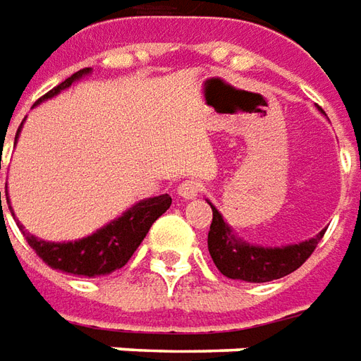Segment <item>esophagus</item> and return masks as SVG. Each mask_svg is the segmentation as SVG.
I'll use <instances>...</instances> for the list:
<instances>
[{
  "mask_svg": "<svg viewBox=\"0 0 361 361\" xmlns=\"http://www.w3.org/2000/svg\"><path fill=\"white\" fill-rule=\"evenodd\" d=\"M176 192L178 196H183V198H196V196L202 192V185L198 183V180H185V183H180L178 188H176Z\"/></svg>",
  "mask_w": 361,
  "mask_h": 361,
  "instance_id": "esophagus-1",
  "label": "esophagus"
}]
</instances>
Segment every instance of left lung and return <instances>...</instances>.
Returning <instances> with one entry per match:
<instances>
[{"instance_id": "obj_1", "label": "left lung", "mask_w": 361, "mask_h": 361, "mask_svg": "<svg viewBox=\"0 0 361 361\" xmlns=\"http://www.w3.org/2000/svg\"><path fill=\"white\" fill-rule=\"evenodd\" d=\"M212 208V224L208 232V252L214 265L228 279L247 281V283H267L281 279L295 269H299L310 253L314 252L317 243L326 230L317 233L314 238L299 243L265 247L259 243L245 242L233 228L224 220L218 208L208 200Z\"/></svg>"}]
</instances>
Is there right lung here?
<instances>
[{
    "label": "right lung",
    "mask_w": 361,
    "mask_h": 361,
    "mask_svg": "<svg viewBox=\"0 0 361 361\" xmlns=\"http://www.w3.org/2000/svg\"><path fill=\"white\" fill-rule=\"evenodd\" d=\"M90 72L92 68H82V71L74 72L71 78H66L56 88H52L49 94H44L37 104L59 96L62 90L71 88L74 82L82 80ZM21 128H23V123L17 129L15 141L19 139ZM5 196H7V186H5ZM171 202H173V198L169 195L139 200L121 216L114 218L106 226H102L100 230H96L86 238L74 240V242H47V240L35 238L27 232H23V235L27 243L35 250V253L52 269L78 275V277H102L111 271L121 269L128 263L129 257L139 247V243L147 235L149 228L153 226L159 216H163L169 210ZM7 204H9V212L13 214L15 218L9 196H7ZM21 230H23V226H21Z\"/></svg>",
    "instance_id": "obj_1"
}]
</instances>
